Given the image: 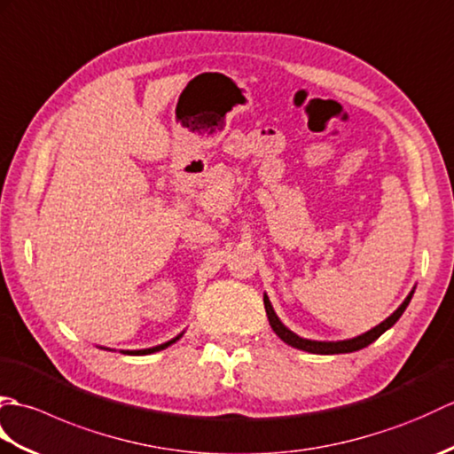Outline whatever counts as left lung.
Instances as JSON below:
<instances>
[{"instance_id":"8db88e82","label":"left lung","mask_w":454,"mask_h":454,"mask_svg":"<svg viewBox=\"0 0 454 454\" xmlns=\"http://www.w3.org/2000/svg\"><path fill=\"white\" fill-rule=\"evenodd\" d=\"M413 291H416V286L411 288L410 294L406 296V301H403L396 310H394L387 320L380 322L379 325H374L372 330L364 332L361 335L356 337H351V340H343V341H316V340H306V337H301L296 335L294 332L288 330V327L281 322V317L277 316V312L273 310V304L271 301H269V296L263 294V304H265V312H267V317H269V325L273 327V332L281 337V340L286 343L294 347V349H301V351H308V353H314V355H340V353H353V351H359L363 349V347L371 345L372 341L379 340V337L390 330V327L396 324L400 320V316L406 312V308L411 301L413 296Z\"/></svg>"}]
</instances>
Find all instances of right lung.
I'll return each instance as SVG.
<instances>
[{
	"label": "right lung",
	"mask_w": 454,
	"mask_h": 454,
	"mask_svg": "<svg viewBox=\"0 0 454 454\" xmlns=\"http://www.w3.org/2000/svg\"><path fill=\"white\" fill-rule=\"evenodd\" d=\"M183 333H185V332H181L179 335H176V337H173V340H169V341H166V343H160V345H156V347H148V349H134V351L127 349V351H121V353H124V355H150V353H156V351L166 349V347L173 345L177 340H181ZM101 349H107V347H101ZM111 351H113V349H111Z\"/></svg>",
	"instance_id": "right-lung-1"
}]
</instances>
